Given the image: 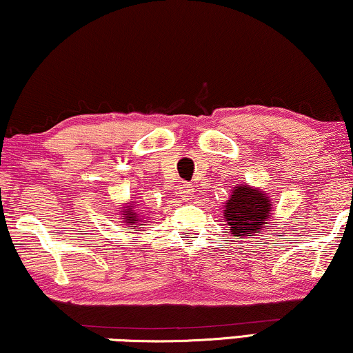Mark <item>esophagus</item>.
I'll return each instance as SVG.
<instances>
[{"mask_svg": "<svg viewBox=\"0 0 353 353\" xmlns=\"http://www.w3.org/2000/svg\"><path fill=\"white\" fill-rule=\"evenodd\" d=\"M178 196H180L181 200H185V201L192 200L193 186L188 185V183H180V185H178Z\"/></svg>", "mask_w": 353, "mask_h": 353, "instance_id": "obj_1", "label": "esophagus"}]
</instances>
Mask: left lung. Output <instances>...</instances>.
<instances>
[{"label": "left lung", "mask_w": 353, "mask_h": 353, "mask_svg": "<svg viewBox=\"0 0 353 353\" xmlns=\"http://www.w3.org/2000/svg\"><path fill=\"white\" fill-rule=\"evenodd\" d=\"M223 210L226 225L236 239L252 238L261 230L269 226L274 203L271 196L261 188L241 183L231 190V196Z\"/></svg>", "instance_id": "left-lung-1"}]
</instances>
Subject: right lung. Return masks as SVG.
<instances>
[{
	"label": "right lung",
	"mask_w": 353,
	"mask_h": 353,
	"mask_svg": "<svg viewBox=\"0 0 353 353\" xmlns=\"http://www.w3.org/2000/svg\"><path fill=\"white\" fill-rule=\"evenodd\" d=\"M120 219H122L123 225L132 226L135 230L137 225L142 221L140 214L135 211V201H128L123 203L122 208H120Z\"/></svg>",
	"instance_id": "1"
}]
</instances>
